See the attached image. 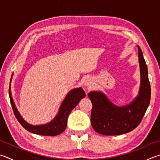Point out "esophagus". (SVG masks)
I'll use <instances>...</instances> for the list:
<instances>
[{
	"label": "esophagus",
	"instance_id": "1",
	"mask_svg": "<svg viewBox=\"0 0 160 160\" xmlns=\"http://www.w3.org/2000/svg\"><path fill=\"white\" fill-rule=\"evenodd\" d=\"M85 85H87V86H90V82H89V81H87V82H85Z\"/></svg>",
	"mask_w": 160,
	"mask_h": 160
}]
</instances>
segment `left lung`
Listing matches in <instances>:
<instances>
[{
    "label": "left lung",
    "instance_id": "8db88e82",
    "mask_svg": "<svg viewBox=\"0 0 160 160\" xmlns=\"http://www.w3.org/2000/svg\"><path fill=\"white\" fill-rule=\"evenodd\" d=\"M138 49L141 70V88L133 102L124 107H118L101 92H90L88 94L92 103L91 124L96 132L107 136L120 135L136 128L143 119L150 101L151 89L148 68Z\"/></svg>",
    "mask_w": 160,
    "mask_h": 160
}]
</instances>
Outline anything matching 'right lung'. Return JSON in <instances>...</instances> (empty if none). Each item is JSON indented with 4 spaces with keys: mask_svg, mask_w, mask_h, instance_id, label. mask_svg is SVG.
I'll list each match as a JSON object with an SVG mask.
<instances>
[{
    "mask_svg": "<svg viewBox=\"0 0 160 160\" xmlns=\"http://www.w3.org/2000/svg\"><path fill=\"white\" fill-rule=\"evenodd\" d=\"M9 96L14 114L15 115L17 120L19 121V122L22 124V126L28 132L36 133V134L42 136H57L62 133L66 128L68 115L70 114L71 110L77 106L79 101L85 97V92L81 88L71 90V92H69L62 103L56 118L48 124L38 126L28 124L23 120L21 115H19L15 105H14L12 98L11 97L10 84L9 87Z\"/></svg>",
    "mask_w": 160,
    "mask_h": 160,
    "instance_id": "1",
    "label": "right lung"
}]
</instances>
